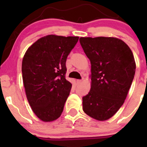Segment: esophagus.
Returning <instances> with one entry per match:
<instances>
[{
    "mask_svg": "<svg viewBox=\"0 0 147 147\" xmlns=\"http://www.w3.org/2000/svg\"><path fill=\"white\" fill-rule=\"evenodd\" d=\"M82 82V80H81V79H78V80H77V84H81Z\"/></svg>",
    "mask_w": 147,
    "mask_h": 147,
    "instance_id": "obj_1",
    "label": "esophagus"
}]
</instances>
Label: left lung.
<instances>
[{"instance_id":"left-lung-1","label":"left lung","mask_w":147,"mask_h":147,"mask_svg":"<svg viewBox=\"0 0 147 147\" xmlns=\"http://www.w3.org/2000/svg\"><path fill=\"white\" fill-rule=\"evenodd\" d=\"M79 41L91 64V87L82 98L83 111L97 120H107L126 98L136 72L134 56L115 37H81Z\"/></svg>"}]
</instances>
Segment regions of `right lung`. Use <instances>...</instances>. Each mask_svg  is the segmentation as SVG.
Masks as SVG:
<instances>
[{"instance_id": "add662e5", "label": "right lung", "mask_w": 147, "mask_h": 147, "mask_svg": "<svg viewBox=\"0 0 147 147\" xmlns=\"http://www.w3.org/2000/svg\"><path fill=\"white\" fill-rule=\"evenodd\" d=\"M79 36L41 37L25 52L22 75L27 99L36 117L45 122L58 119L72 84L65 79V62Z\"/></svg>"}]
</instances>
